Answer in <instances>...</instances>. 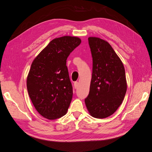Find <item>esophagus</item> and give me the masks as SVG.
<instances>
[{
  "label": "esophagus",
  "mask_w": 152,
  "mask_h": 152,
  "mask_svg": "<svg viewBox=\"0 0 152 152\" xmlns=\"http://www.w3.org/2000/svg\"><path fill=\"white\" fill-rule=\"evenodd\" d=\"M74 87L75 89H77L78 87V82H75L74 83Z\"/></svg>",
  "instance_id": "esophagus-1"
}]
</instances>
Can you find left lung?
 Listing matches in <instances>:
<instances>
[{"label":"left lung","instance_id":"1","mask_svg":"<svg viewBox=\"0 0 152 152\" xmlns=\"http://www.w3.org/2000/svg\"><path fill=\"white\" fill-rule=\"evenodd\" d=\"M93 73L88 96L85 98L91 115L107 118L122 104L127 91L125 69L121 59L107 41L89 37Z\"/></svg>","mask_w":152,"mask_h":152}]
</instances>
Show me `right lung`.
Segmentation results:
<instances>
[{
	"label": "right lung",
	"instance_id": "obj_1",
	"mask_svg": "<svg viewBox=\"0 0 152 152\" xmlns=\"http://www.w3.org/2000/svg\"><path fill=\"white\" fill-rule=\"evenodd\" d=\"M81 43L75 37L54 39L32 63L26 80L32 103L41 115L49 120L66 113L73 96L66 59Z\"/></svg>",
	"mask_w": 152,
	"mask_h": 152
}]
</instances>
